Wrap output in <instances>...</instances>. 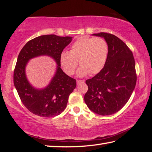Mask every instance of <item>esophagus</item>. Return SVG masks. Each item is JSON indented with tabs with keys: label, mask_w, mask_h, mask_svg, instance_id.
Returning <instances> with one entry per match:
<instances>
[{
	"label": "esophagus",
	"mask_w": 152,
	"mask_h": 152,
	"mask_svg": "<svg viewBox=\"0 0 152 152\" xmlns=\"http://www.w3.org/2000/svg\"><path fill=\"white\" fill-rule=\"evenodd\" d=\"M77 85H80V84H81V83H83L85 82V81L84 80H77Z\"/></svg>",
	"instance_id": "1"
}]
</instances>
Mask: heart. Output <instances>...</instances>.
Segmentation results:
<instances>
[{
	"instance_id": "heart-1",
	"label": "heart",
	"mask_w": 152,
	"mask_h": 152,
	"mask_svg": "<svg viewBox=\"0 0 152 152\" xmlns=\"http://www.w3.org/2000/svg\"><path fill=\"white\" fill-rule=\"evenodd\" d=\"M108 53V45L102 37H82L71 45L70 51L60 54L61 67L68 75H72L79 64L78 75L99 73L104 68Z\"/></svg>"
}]
</instances>
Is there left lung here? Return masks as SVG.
I'll return each mask as SVG.
<instances>
[{"label": "left lung", "mask_w": 152, "mask_h": 152, "mask_svg": "<svg viewBox=\"0 0 152 152\" xmlns=\"http://www.w3.org/2000/svg\"><path fill=\"white\" fill-rule=\"evenodd\" d=\"M93 35L104 38L108 53L104 68L86 81L88 90L84 101L93 112L109 115L120 110L131 96L137 83L135 61L129 48L115 35L108 33Z\"/></svg>", "instance_id": "1"}]
</instances>
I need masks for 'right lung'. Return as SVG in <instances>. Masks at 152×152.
Returning <instances> with one entry per match:
<instances>
[{
	"label": "right lung",
	"mask_w": 152,
	"mask_h": 152,
	"mask_svg": "<svg viewBox=\"0 0 152 152\" xmlns=\"http://www.w3.org/2000/svg\"><path fill=\"white\" fill-rule=\"evenodd\" d=\"M72 41V37L47 34L29 40L19 53L14 71V83L23 104L33 114L44 118L60 114L66 107L69 96L76 86V80L69 76L60 68L59 57ZM46 54L58 64L57 72L46 88L38 90L27 81L24 69L31 58Z\"/></svg>",
	"instance_id": "right-lung-1"
}]
</instances>
